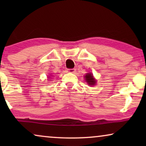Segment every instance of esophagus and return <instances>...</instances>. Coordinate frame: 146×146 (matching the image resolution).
Here are the masks:
<instances>
[{"mask_svg":"<svg viewBox=\"0 0 146 146\" xmlns=\"http://www.w3.org/2000/svg\"><path fill=\"white\" fill-rule=\"evenodd\" d=\"M67 72H70V73H74L75 72H76V69L75 68L68 69L67 70Z\"/></svg>","mask_w":146,"mask_h":146,"instance_id":"esophagus-1","label":"esophagus"}]
</instances>
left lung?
Here are the masks:
<instances>
[{"label":"left lung","instance_id":"obj_1","mask_svg":"<svg viewBox=\"0 0 146 146\" xmlns=\"http://www.w3.org/2000/svg\"><path fill=\"white\" fill-rule=\"evenodd\" d=\"M86 81L88 83L89 85L90 86H94L96 84V80L94 79L93 76L90 73H87L86 75L85 76Z\"/></svg>","mask_w":146,"mask_h":146}]
</instances>
